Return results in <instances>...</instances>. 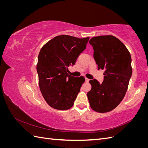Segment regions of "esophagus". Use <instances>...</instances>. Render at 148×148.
Instances as JSON below:
<instances>
[{
	"label": "esophagus",
	"mask_w": 148,
	"mask_h": 148,
	"mask_svg": "<svg viewBox=\"0 0 148 148\" xmlns=\"http://www.w3.org/2000/svg\"><path fill=\"white\" fill-rule=\"evenodd\" d=\"M89 79H88V78H85V82H89Z\"/></svg>",
	"instance_id": "obj_1"
}]
</instances>
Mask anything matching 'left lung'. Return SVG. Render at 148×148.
<instances>
[{
  "instance_id": "obj_1",
  "label": "left lung",
  "mask_w": 148,
  "mask_h": 148,
  "mask_svg": "<svg viewBox=\"0 0 148 148\" xmlns=\"http://www.w3.org/2000/svg\"><path fill=\"white\" fill-rule=\"evenodd\" d=\"M94 49L98 69L104 70V81H89L88 98L91 109L104 113L114 109L123 99L132 75L130 53L123 43L112 35L99 36L89 41Z\"/></svg>"
}]
</instances>
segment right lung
<instances>
[{"mask_svg":"<svg viewBox=\"0 0 148 148\" xmlns=\"http://www.w3.org/2000/svg\"><path fill=\"white\" fill-rule=\"evenodd\" d=\"M89 39L57 36L40 51L36 66L39 85L44 99L52 108L64 110L73 106L85 79L69 75V66L75 65Z\"/></svg>","mask_w":148,"mask_h":148,"instance_id":"1","label":"right lung"}]
</instances>
